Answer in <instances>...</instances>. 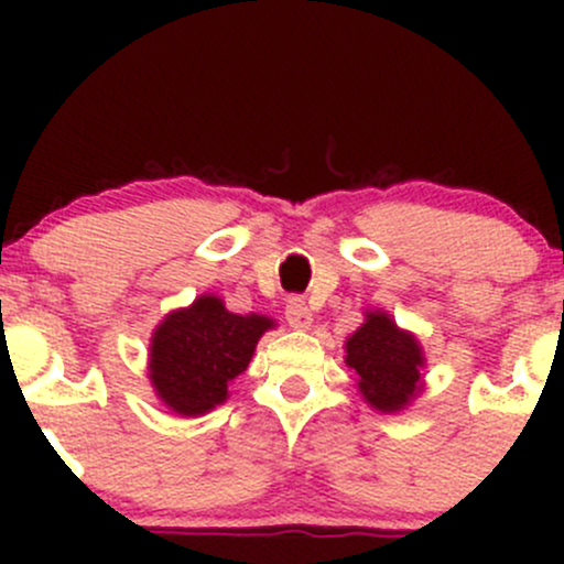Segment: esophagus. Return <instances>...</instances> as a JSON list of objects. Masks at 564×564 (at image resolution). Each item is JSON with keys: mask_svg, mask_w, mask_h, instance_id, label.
<instances>
[{"mask_svg": "<svg viewBox=\"0 0 564 564\" xmlns=\"http://www.w3.org/2000/svg\"><path fill=\"white\" fill-rule=\"evenodd\" d=\"M286 321H289V326L302 328V332H304V328L313 326V313H310L307 304H304L300 296L289 300V304H286Z\"/></svg>", "mask_w": 564, "mask_h": 564, "instance_id": "34e87169", "label": "esophagus"}]
</instances>
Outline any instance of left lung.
I'll return each instance as SVG.
<instances>
[{
  "mask_svg": "<svg viewBox=\"0 0 564 564\" xmlns=\"http://www.w3.org/2000/svg\"><path fill=\"white\" fill-rule=\"evenodd\" d=\"M345 352L347 366L358 373L360 394L377 411H403L422 392V345L387 313H366V323L349 336Z\"/></svg>",
  "mask_w": 564,
  "mask_h": 564,
  "instance_id": "8db88e82",
  "label": "left lung"
}]
</instances>
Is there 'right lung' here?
Masks as SVG:
<instances>
[{
	"instance_id": "right-lung-1",
	"label": "right lung",
	"mask_w": 564,
	"mask_h": 564,
	"mask_svg": "<svg viewBox=\"0 0 564 564\" xmlns=\"http://www.w3.org/2000/svg\"><path fill=\"white\" fill-rule=\"evenodd\" d=\"M275 321L236 315L219 296L204 294L174 310L151 339L148 377L161 403L180 416H200L228 400V384L246 371L260 336Z\"/></svg>"
}]
</instances>
